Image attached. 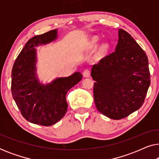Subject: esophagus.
Instances as JSON below:
<instances>
[{
  "label": "esophagus",
  "instance_id": "obj_1",
  "mask_svg": "<svg viewBox=\"0 0 159 159\" xmlns=\"http://www.w3.org/2000/svg\"><path fill=\"white\" fill-rule=\"evenodd\" d=\"M83 76H84V77H90V71L88 69H84V71H83Z\"/></svg>",
  "mask_w": 159,
  "mask_h": 159
}]
</instances>
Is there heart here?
Segmentation results:
<instances>
[{
	"instance_id": "b5f03b06",
	"label": "heart",
	"mask_w": 159,
	"mask_h": 159,
	"mask_svg": "<svg viewBox=\"0 0 159 159\" xmlns=\"http://www.w3.org/2000/svg\"><path fill=\"white\" fill-rule=\"evenodd\" d=\"M98 38H94L92 40V43L93 45H96V43H98Z\"/></svg>"
}]
</instances>
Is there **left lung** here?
Masks as SVG:
<instances>
[{"mask_svg": "<svg viewBox=\"0 0 159 159\" xmlns=\"http://www.w3.org/2000/svg\"><path fill=\"white\" fill-rule=\"evenodd\" d=\"M93 95L97 109L112 119H121L143 106L151 84L148 59L134 38L119 30L116 50L93 65Z\"/></svg>", "mask_w": 159, "mask_h": 159, "instance_id": "8db88e82", "label": "left lung"}]
</instances>
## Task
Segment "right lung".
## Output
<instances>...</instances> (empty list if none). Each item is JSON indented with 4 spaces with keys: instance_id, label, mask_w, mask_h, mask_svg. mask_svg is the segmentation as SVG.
Segmentation results:
<instances>
[{
    "instance_id": "obj_1",
    "label": "right lung",
    "mask_w": 159,
    "mask_h": 159,
    "mask_svg": "<svg viewBox=\"0 0 159 159\" xmlns=\"http://www.w3.org/2000/svg\"><path fill=\"white\" fill-rule=\"evenodd\" d=\"M56 37L57 30H53L30 39L17 56L11 71L13 98L21 115L30 122L45 127L57 123L64 116L68 108L66 93L82 78L77 71L46 85L38 82L34 47L51 43Z\"/></svg>"
}]
</instances>
